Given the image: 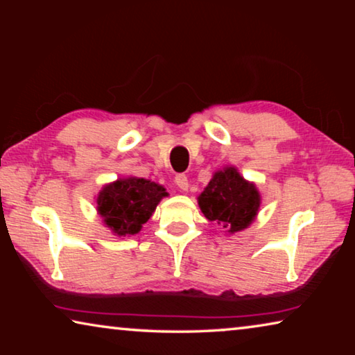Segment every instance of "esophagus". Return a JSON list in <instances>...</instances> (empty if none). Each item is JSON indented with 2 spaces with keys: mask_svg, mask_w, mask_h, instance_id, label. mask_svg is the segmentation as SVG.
<instances>
[{
  "mask_svg": "<svg viewBox=\"0 0 355 355\" xmlns=\"http://www.w3.org/2000/svg\"><path fill=\"white\" fill-rule=\"evenodd\" d=\"M175 184L178 186L180 191H188V188H189L188 177H186L184 173H178V175L175 177Z\"/></svg>",
  "mask_w": 355,
  "mask_h": 355,
  "instance_id": "34e87169",
  "label": "esophagus"
}]
</instances>
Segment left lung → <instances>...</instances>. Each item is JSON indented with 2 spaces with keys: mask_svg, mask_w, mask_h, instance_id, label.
I'll use <instances>...</instances> for the list:
<instances>
[{
  "mask_svg": "<svg viewBox=\"0 0 355 355\" xmlns=\"http://www.w3.org/2000/svg\"><path fill=\"white\" fill-rule=\"evenodd\" d=\"M197 200L205 218L227 228L228 233L248 228L261 203L257 186L244 180L233 166L214 172Z\"/></svg>",
  "mask_w": 355,
  "mask_h": 355,
  "instance_id": "8db88e82",
  "label": "left lung"
}]
</instances>
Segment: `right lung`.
<instances>
[{"instance_id":"right-lung-1","label":"right lung","mask_w":355,"mask_h":355,"mask_svg":"<svg viewBox=\"0 0 355 355\" xmlns=\"http://www.w3.org/2000/svg\"><path fill=\"white\" fill-rule=\"evenodd\" d=\"M166 196L163 186L150 180L119 178L98 192L97 211L114 235H136Z\"/></svg>"}]
</instances>
